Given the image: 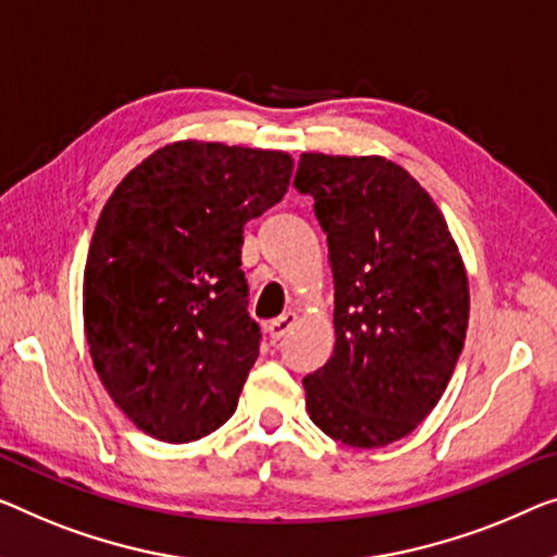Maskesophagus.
Wrapping results in <instances>:
<instances>
[{
    "instance_id": "obj_1",
    "label": "esophagus",
    "mask_w": 557,
    "mask_h": 557,
    "mask_svg": "<svg viewBox=\"0 0 557 557\" xmlns=\"http://www.w3.org/2000/svg\"><path fill=\"white\" fill-rule=\"evenodd\" d=\"M295 322H297V312H295V310L282 312L280 318H275V320H270V322H268V332H270V337H272V339L285 337V335H287V330L293 327Z\"/></svg>"
}]
</instances>
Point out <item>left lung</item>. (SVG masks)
Listing matches in <instances>:
<instances>
[{"label":"left lung","mask_w":557,"mask_h":557,"mask_svg":"<svg viewBox=\"0 0 557 557\" xmlns=\"http://www.w3.org/2000/svg\"><path fill=\"white\" fill-rule=\"evenodd\" d=\"M335 280V350L302 380L310 420L343 445L410 435L450 383L470 293L458 245L420 182L385 157L302 152Z\"/></svg>","instance_id":"8db88e82"}]
</instances>
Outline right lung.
Here are the masks:
<instances>
[{
  "label": "right lung",
  "mask_w": 557,
  "mask_h": 557,
  "mask_svg": "<svg viewBox=\"0 0 557 557\" xmlns=\"http://www.w3.org/2000/svg\"><path fill=\"white\" fill-rule=\"evenodd\" d=\"M293 157L182 139L124 177L99 214L82 310L114 405L162 443L225 425L260 355L243 227L285 197Z\"/></svg>",
  "instance_id": "add662e5"
}]
</instances>
